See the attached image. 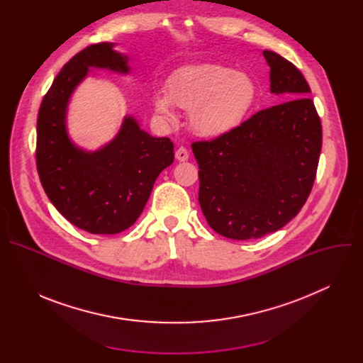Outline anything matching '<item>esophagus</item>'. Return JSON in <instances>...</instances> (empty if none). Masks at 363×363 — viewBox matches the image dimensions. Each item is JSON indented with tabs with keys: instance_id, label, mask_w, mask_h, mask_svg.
<instances>
[{
	"instance_id": "34e87169",
	"label": "esophagus",
	"mask_w": 363,
	"mask_h": 363,
	"mask_svg": "<svg viewBox=\"0 0 363 363\" xmlns=\"http://www.w3.org/2000/svg\"><path fill=\"white\" fill-rule=\"evenodd\" d=\"M175 158H177L179 162H185V161H188V158H189V153H188L186 147H184V146L178 147V149L175 150Z\"/></svg>"
}]
</instances>
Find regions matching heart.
<instances>
[{"label": "heart", "mask_w": 363, "mask_h": 363, "mask_svg": "<svg viewBox=\"0 0 363 363\" xmlns=\"http://www.w3.org/2000/svg\"><path fill=\"white\" fill-rule=\"evenodd\" d=\"M257 100V84L245 73L220 65L189 66L167 82V96L155 94L153 108L174 123V106L189 112L192 130L202 138H223L238 129Z\"/></svg>", "instance_id": "b5f03b06"}]
</instances>
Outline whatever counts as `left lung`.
Segmentation results:
<instances>
[{"instance_id":"1","label":"left lung","mask_w":363,"mask_h":363,"mask_svg":"<svg viewBox=\"0 0 363 363\" xmlns=\"http://www.w3.org/2000/svg\"><path fill=\"white\" fill-rule=\"evenodd\" d=\"M263 56L280 105L223 138L192 143L201 210L216 233L233 240L262 238L298 214L322 149V123L306 79L274 51Z\"/></svg>"}]
</instances>
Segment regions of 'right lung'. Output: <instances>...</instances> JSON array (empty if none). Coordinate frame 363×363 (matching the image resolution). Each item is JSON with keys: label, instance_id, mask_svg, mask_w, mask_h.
Listing matches in <instances>:
<instances>
[{"label": "right lung", "instance_id": "1", "mask_svg": "<svg viewBox=\"0 0 363 363\" xmlns=\"http://www.w3.org/2000/svg\"><path fill=\"white\" fill-rule=\"evenodd\" d=\"M113 43H99L77 53L44 96L37 119V171L57 211L90 234H118L142 214L158 175L174 162L169 138H153L133 116L118 135L96 150L77 146L67 130V106L90 69L129 74L128 56Z\"/></svg>", "mask_w": 363, "mask_h": 363}]
</instances>
